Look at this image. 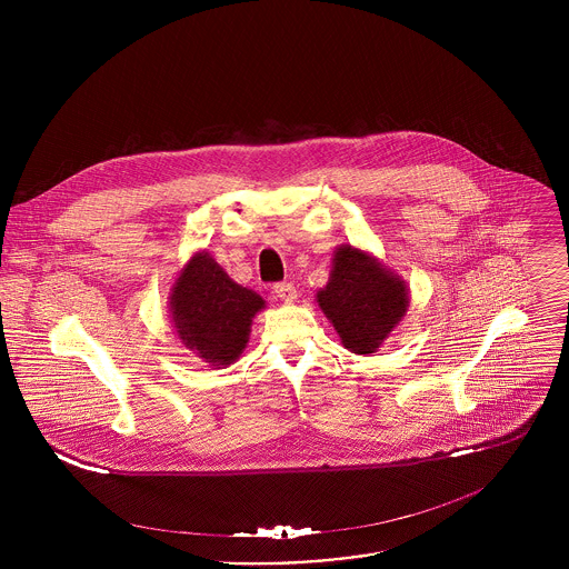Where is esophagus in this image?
Segmentation results:
<instances>
[{
	"instance_id": "34e87169",
	"label": "esophagus",
	"mask_w": 569,
	"mask_h": 569,
	"mask_svg": "<svg viewBox=\"0 0 569 569\" xmlns=\"http://www.w3.org/2000/svg\"><path fill=\"white\" fill-rule=\"evenodd\" d=\"M273 293H276L282 302H287V305H293V302L298 300V291H296V287H293L291 282H278V284H273Z\"/></svg>"
}]
</instances>
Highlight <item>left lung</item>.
Here are the masks:
<instances>
[{
    "label": "left lung",
    "mask_w": 569,
    "mask_h": 569,
    "mask_svg": "<svg viewBox=\"0 0 569 569\" xmlns=\"http://www.w3.org/2000/svg\"><path fill=\"white\" fill-rule=\"evenodd\" d=\"M341 346L355 355H372L406 318L407 282L377 256L339 244L325 289L316 296Z\"/></svg>",
    "instance_id": "obj_1"
}]
</instances>
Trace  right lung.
I'll use <instances>...</instances> for the list:
<instances>
[{
    "label": "right lung",
    "mask_w": 569,
    "mask_h": 569,
    "mask_svg": "<svg viewBox=\"0 0 569 569\" xmlns=\"http://www.w3.org/2000/svg\"><path fill=\"white\" fill-rule=\"evenodd\" d=\"M262 309L264 300L234 282L206 249L190 256L168 296L177 339L212 368H228L243 355Z\"/></svg>",
    "instance_id": "right-lung-1"
}]
</instances>
